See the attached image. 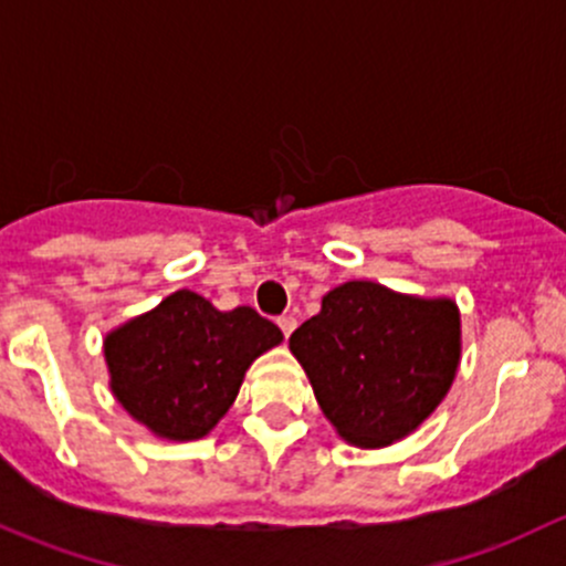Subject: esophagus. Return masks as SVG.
<instances>
[{
	"label": "esophagus",
	"instance_id": "obj_1",
	"mask_svg": "<svg viewBox=\"0 0 566 566\" xmlns=\"http://www.w3.org/2000/svg\"><path fill=\"white\" fill-rule=\"evenodd\" d=\"M277 326H281V332H283V335L289 337L291 332L296 329V318H294V316H281V318H277Z\"/></svg>",
	"mask_w": 566,
	"mask_h": 566
}]
</instances>
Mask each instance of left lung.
I'll return each mask as SVG.
<instances>
[{
	"label": "left lung",
	"mask_w": 566,
	"mask_h": 566,
	"mask_svg": "<svg viewBox=\"0 0 566 566\" xmlns=\"http://www.w3.org/2000/svg\"><path fill=\"white\" fill-rule=\"evenodd\" d=\"M289 348L337 436L381 450L411 436L450 392L463 352L460 311L450 296L348 281L326 291Z\"/></svg>",
	"instance_id": "obj_1"
}]
</instances>
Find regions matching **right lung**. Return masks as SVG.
Segmentation results:
<instances>
[{
  "mask_svg": "<svg viewBox=\"0 0 566 566\" xmlns=\"http://www.w3.org/2000/svg\"><path fill=\"white\" fill-rule=\"evenodd\" d=\"M283 332L253 307L218 311L190 289L111 329L108 387L138 424L166 441L203 439L234 406L250 365Z\"/></svg>",
  "mask_w": 566,
  "mask_h": 566,
  "instance_id": "1",
  "label": "right lung"
}]
</instances>
